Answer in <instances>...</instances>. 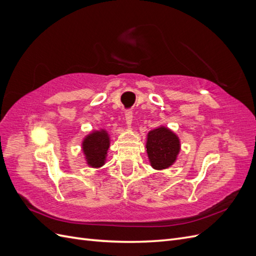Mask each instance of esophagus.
Wrapping results in <instances>:
<instances>
[{"label":"esophagus","mask_w":256,"mask_h":256,"mask_svg":"<svg viewBox=\"0 0 256 256\" xmlns=\"http://www.w3.org/2000/svg\"><path fill=\"white\" fill-rule=\"evenodd\" d=\"M125 120H126L128 127H131V124H132V111L127 110L125 112Z\"/></svg>","instance_id":"1"}]
</instances>
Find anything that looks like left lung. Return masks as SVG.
Instances as JSON below:
<instances>
[{"mask_svg":"<svg viewBox=\"0 0 256 256\" xmlns=\"http://www.w3.org/2000/svg\"><path fill=\"white\" fill-rule=\"evenodd\" d=\"M180 150V141L171 129L158 127L147 134L146 152L150 166L154 170H164L171 166Z\"/></svg>","mask_w":256,"mask_h":256,"instance_id":"left-lung-1","label":"left lung"}]
</instances>
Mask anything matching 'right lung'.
<instances>
[{
	"mask_svg": "<svg viewBox=\"0 0 256 256\" xmlns=\"http://www.w3.org/2000/svg\"><path fill=\"white\" fill-rule=\"evenodd\" d=\"M110 147V138L104 129L92 131L84 138L82 150L85 160L92 168H100L106 164L108 150Z\"/></svg>",
	"mask_w": 256,
	"mask_h": 256,
	"instance_id": "obj_1",
	"label": "right lung"
}]
</instances>
